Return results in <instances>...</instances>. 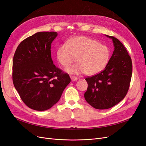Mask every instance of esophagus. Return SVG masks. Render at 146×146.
Listing matches in <instances>:
<instances>
[{"mask_svg":"<svg viewBox=\"0 0 146 146\" xmlns=\"http://www.w3.org/2000/svg\"><path fill=\"white\" fill-rule=\"evenodd\" d=\"M70 78H71L72 81H77L78 80V78L75 76H70Z\"/></svg>","mask_w":146,"mask_h":146,"instance_id":"esophagus-1","label":"esophagus"}]
</instances>
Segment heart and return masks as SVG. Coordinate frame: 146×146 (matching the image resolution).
I'll return each mask as SVG.
<instances>
[{"label": "heart", "mask_w": 146, "mask_h": 146, "mask_svg": "<svg viewBox=\"0 0 146 146\" xmlns=\"http://www.w3.org/2000/svg\"><path fill=\"white\" fill-rule=\"evenodd\" d=\"M57 58L64 66H68L76 60L77 63L66 69L69 74L84 73L92 76L102 71L107 65L110 57V48L93 39L78 36L59 47Z\"/></svg>", "instance_id": "heart-1"}]
</instances>
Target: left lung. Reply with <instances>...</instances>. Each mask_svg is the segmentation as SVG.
<instances>
[{"instance_id": "8db88e82", "label": "left lung", "mask_w": 146, "mask_h": 146, "mask_svg": "<svg viewBox=\"0 0 146 146\" xmlns=\"http://www.w3.org/2000/svg\"><path fill=\"white\" fill-rule=\"evenodd\" d=\"M106 36L113 41V55L104 70L85 78L88 88L84 97L88 104L98 110L111 108L125 98L132 74L131 59L125 47L118 39Z\"/></svg>"}]
</instances>
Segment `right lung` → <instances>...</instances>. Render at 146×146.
I'll use <instances>...</instances> for the list:
<instances>
[{
    "mask_svg": "<svg viewBox=\"0 0 146 146\" xmlns=\"http://www.w3.org/2000/svg\"><path fill=\"white\" fill-rule=\"evenodd\" d=\"M56 32H38L17 46L13 60V82L30 108L44 111L58 102L70 82L69 75L56 68L51 57Z\"/></svg>",
    "mask_w": 146,
    "mask_h": 146,
    "instance_id": "add662e5",
    "label": "right lung"
}]
</instances>
